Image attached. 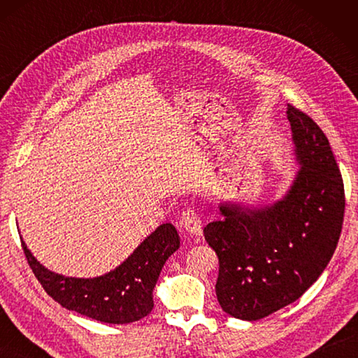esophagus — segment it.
<instances>
[{"label":"esophagus","instance_id":"1","mask_svg":"<svg viewBox=\"0 0 358 358\" xmlns=\"http://www.w3.org/2000/svg\"><path fill=\"white\" fill-rule=\"evenodd\" d=\"M180 224L183 229H186L191 235H201V222L200 217L196 214V210L194 208H186L183 210V215H181Z\"/></svg>","mask_w":358,"mask_h":358}]
</instances>
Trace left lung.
I'll list each match as a JSON object with an SVG mask.
<instances>
[{
	"instance_id": "obj_1",
	"label": "left lung",
	"mask_w": 358,
	"mask_h": 358,
	"mask_svg": "<svg viewBox=\"0 0 358 358\" xmlns=\"http://www.w3.org/2000/svg\"><path fill=\"white\" fill-rule=\"evenodd\" d=\"M300 171L283 199L263 208L222 203L204 227L218 257L215 292L226 314L255 322L291 305L328 266L340 238L345 187L329 141L315 121L287 104Z\"/></svg>"
}]
</instances>
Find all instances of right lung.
Masks as SVG:
<instances>
[{"label": "right lung", "instance_id": "1", "mask_svg": "<svg viewBox=\"0 0 358 358\" xmlns=\"http://www.w3.org/2000/svg\"><path fill=\"white\" fill-rule=\"evenodd\" d=\"M27 263L44 291L63 308L112 324L138 322L154 308V287L163 266L180 248L171 223L158 226L118 268L95 278L64 277L49 271L21 241Z\"/></svg>", "mask_w": 358, "mask_h": 358}]
</instances>
